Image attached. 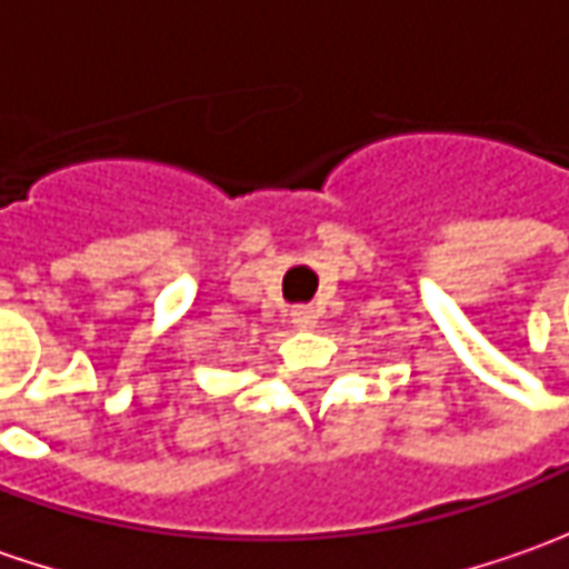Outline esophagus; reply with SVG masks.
I'll use <instances>...</instances> for the list:
<instances>
[{
    "mask_svg": "<svg viewBox=\"0 0 569 569\" xmlns=\"http://www.w3.org/2000/svg\"><path fill=\"white\" fill-rule=\"evenodd\" d=\"M291 322L297 329H317V310L313 307H295L291 310Z\"/></svg>",
    "mask_w": 569,
    "mask_h": 569,
    "instance_id": "34e87169",
    "label": "esophagus"
}]
</instances>
